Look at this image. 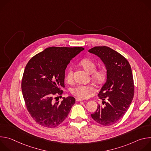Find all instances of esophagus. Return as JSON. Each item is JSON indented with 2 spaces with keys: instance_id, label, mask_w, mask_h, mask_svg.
Segmentation results:
<instances>
[{
  "instance_id": "obj_1",
  "label": "esophagus",
  "mask_w": 151,
  "mask_h": 151,
  "mask_svg": "<svg viewBox=\"0 0 151 151\" xmlns=\"http://www.w3.org/2000/svg\"><path fill=\"white\" fill-rule=\"evenodd\" d=\"M83 100H84V99H80V98H76V101H83Z\"/></svg>"
}]
</instances>
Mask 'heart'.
<instances>
[{
  "label": "heart",
  "instance_id": "heart-1",
  "mask_svg": "<svg viewBox=\"0 0 151 151\" xmlns=\"http://www.w3.org/2000/svg\"><path fill=\"white\" fill-rule=\"evenodd\" d=\"M81 66L85 70L91 73L93 79L98 83H101L104 81L106 78V72L103 69H96V64L90 59L85 58L81 61ZM66 78L68 82H71L73 79V71L72 68H69L66 74ZM95 90L92 85L78 84L70 90V93L81 99H86L90 97L91 93Z\"/></svg>",
  "mask_w": 151,
  "mask_h": 151
}]
</instances>
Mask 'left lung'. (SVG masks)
I'll return each mask as SVG.
<instances>
[{"label": "left lung", "mask_w": 151, "mask_h": 151, "mask_svg": "<svg viewBox=\"0 0 151 151\" xmlns=\"http://www.w3.org/2000/svg\"><path fill=\"white\" fill-rule=\"evenodd\" d=\"M88 52L100 58L107 70L106 82L98 94L105 106L99 104L91 117L101 125H111L124 116L134 97L130 64L124 56L109 47H95Z\"/></svg>", "instance_id": "8db88e82"}]
</instances>
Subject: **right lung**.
<instances>
[{
	"instance_id": "right-lung-1",
	"label": "right lung",
	"mask_w": 151,
	"mask_h": 151,
	"mask_svg": "<svg viewBox=\"0 0 151 151\" xmlns=\"http://www.w3.org/2000/svg\"><path fill=\"white\" fill-rule=\"evenodd\" d=\"M83 50L82 47H52L37 54L27 63L21 88L28 112L40 125L58 126L75 103L73 97H63L60 102L57 96L63 93L61 89L64 88L68 64Z\"/></svg>"
}]
</instances>
